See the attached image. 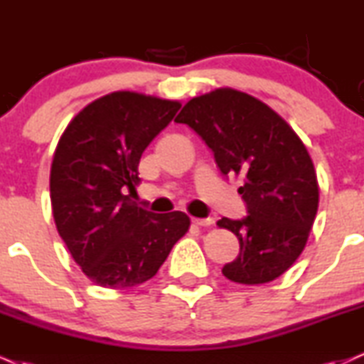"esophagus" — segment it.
I'll use <instances>...</instances> for the list:
<instances>
[{
    "mask_svg": "<svg viewBox=\"0 0 364 364\" xmlns=\"http://www.w3.org/2000/svg\"><path fill=\"white\" fill-rule=\"evenodd\" d=\"M193 224L196 227H208L213 224V220L212 218H193Z\"/></svg>",
    "mask_w": 364,
    "mask_h": 364,
    "instance_id": "obj_1",
    "label": "esophagus"
}]
</instances>
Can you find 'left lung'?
<instances>
[{
    "label": "left lung",
    "mask_w": 364,
    "mask_h": 364,
    "mask_svg": "<svg viewBox=\"0 0 364 364\" xmlns=\"http://www.w3.org/2000/svg\"><path fill=\"white\" fill-rule=\"evenodd\" d=\"M174 122L207 142L222 174L244 181L237 191L249 215L217 222L240 244L224 277L240 284L282 277L305 249L318 208L317 173L305 144L273 108L232 87L195 96Z\"/></svg>",
    "instance_id": "left-lung-1"
}]
</instances>
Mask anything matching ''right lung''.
<instances>
[{
  "mask_svg": "<svg viewBox=\"0 0 364 364\" xmlns=\"http://www.w3.org/2000/svg\"><path fill=\"white\" fill-rule=\"evenodd\" d=\"M179 108L176 100L113 91L86 105L57 142L52 215L95 284L124 290L147 282L190 229L186 213L147 212L125 195L140 183L142 152Z\"/></svg>",
  "mask_w": 364,
  "mask_h": 364,
  "instance_id": "right-lung-1",
  "label": "right lung"
}]
</instances>
